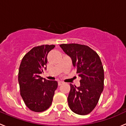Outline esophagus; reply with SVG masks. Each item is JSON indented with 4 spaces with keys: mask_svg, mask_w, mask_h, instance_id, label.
I'll use <instances>...</instances> for the list:
<instances>
[{
    "mask_svg": "<svg viewBox=\"0 0 126 126\" xmlns=\"http://www.w3.org/2000/svg\"><path fill=\"white\" fill-rule=\"evenodd\" d=\"M63 84V81H59V82H58V85H59V86H60V85H61L62 84Z\"/></svg>",
    "mask_w": 126,
    "mask_h": 126,
    "instance_id": "1",
    "label": "esophagus"
}]
</instances>
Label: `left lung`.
<instances>
[{"label": "left lung", "mask_w": 126, "mask_h": 126, "mask_svg": "<svg viewBox=\"0 0 126 126\" xmlns=\"http://www.w3.org/2000/svg\"><path fill=\"white\" fill-rule=\"evenodd\" d=\"M63 51L77 69L80 86L70 84L68 96L70 109L78 115L90 113L98 104L104 89V74L100 58L89 46L78 44H61Z\"/></svg>", "instance_id": "1"}]
</instances>
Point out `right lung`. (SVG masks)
<instances>
[{
    "label": "right lung",
    "instance_id": "right-lung-1",
    "mask_svg": "<svg viewBox=\"0 0 126 126\" xmlns=\"http://www.w3.org/2000/svg\"><path fill=\"white\" fill-rule=\"evenodd\" d=\"M54 45L35 47L22 58L18 74L20 95L28 109L35 112H42L52 103L58 82L49 81L40 74L47 69L48 53Z\"/></svg>",
    "mask_w": 126,
    "mask_h": 126
}]
</instances>
